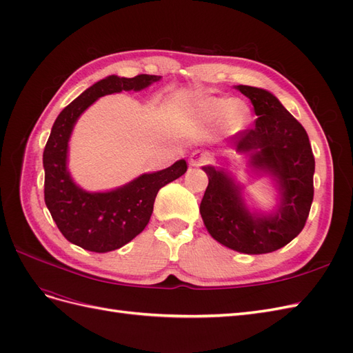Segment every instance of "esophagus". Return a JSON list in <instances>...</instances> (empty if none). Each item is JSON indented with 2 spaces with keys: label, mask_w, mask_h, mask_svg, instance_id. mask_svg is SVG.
Segmentation results:
<instances>
[{
  "label": "esophagus",
  "mask_w": 353,
  "mask_h": 353,
  "mask_svg": "<svg viewBox=\"0 0 353 353\" xmlns=\"http://www.w3.org/2000/svg\"><path fill=\"white\" fill-rule=\"evenodd\" d=\"M209 160H210L209 154L201 153V152H194L190 156V165L191 166H201V165L209 163Z\"/></svg>",
  "instance_id": "esophagus-1"
}]
</instances>
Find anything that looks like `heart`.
I'll return each instance as SVG.
<instances>
[{"label": "heart", "instance_id": "1", "mask_svg": "<svg viewBox=\"0 0 353 353\" xmlns=\"http://www.w3.org/2000/svg\"><path fill=\"white\" fill-rule=\"evenodd\" d=\"M201 114L209 122H216L227 116V125L231 130H239L249 117V109L240 101L227 99H210L205 101Z\"/></svg>", "mask_w": 353, "mask_h": 353}]
</instances>
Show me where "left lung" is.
Masks as SVG:
<instances>
[{
    "instance_id": "1",
    "label": "left lung",
    "mask_w": 353,
    "mask_h": 353,
    "mask_svg": "<svg viewBox=\"0 0 353 353\" xmlns=\"http://www.w3.org/2000/svg\"><path fill=\"white\" fill-rule=\"evenodd\" d=\"M250 99L258 119L236 135L239 153H249L250 165L272 176L280 203L270 215L252 213L241 187L223 169L203 166L209 184L200 203L210 236L227 248L248 254L275 252L299 236L314 200L315 159L305 128L285 110L274 94L237 85Z\"/></svg>"
}]
</instances>
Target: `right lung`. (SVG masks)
Here are the masks:
<instances>
[{"label": "right lung", "mask_w": 353, "mask_h": 353, "mask_svg": "<svg viewBox=\"0 0 353 353\" xmlns=\"http://www.w3.org/2000/svg\"><path fill=\"white\" fill-rule=\"evenodd\" d=\"M160 78L156 74L135 78L112 74L95 82L66 105L51 128L42 154L46 205L65 239L85 250L112 252L135 239L150 221L159 190L187 172V162L181 159L166 169L143 174L123 187L88 193L73 183L68 170L69 140L78 117L103 95L140 91Z\"/></svg>", "instance_id": "1"}]
</instances>
